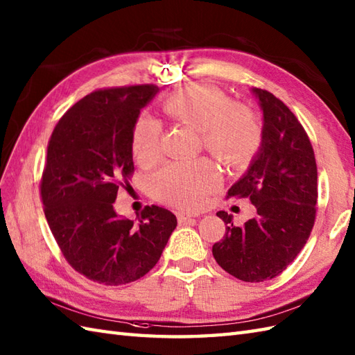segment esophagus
<instances>
[{"mask_svg":"<svg viewBox=\"0 0 355 355\" xmlns=\"http://www.w3.org/2000/svg\"><path fill=\"white\" fill-rule=\"evenodd\" d=\"M196 216H198V215H192V213H184V211H180L178 215H177V219H178L180 224H183V222H187L189 219L196 218Z\"/></svg>","mask_w":355,"mask_h":355,"instance_id":"esophagus-1","label":"esophagus"}]
</instances>
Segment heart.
Segmentation results:
<instances>
[{"instance_id":"heart-1","label":"heart","mask_w":355,"mask_h":355,"mask_svg":"<svg viewBox=\"0 0 355 355\" xmlns=\"http://www.w3.org/2000/svg\"><path fill=\"white\" fill-rule=\"evenodd\" d=\"M163 110L172 119L201 130L204 146L228 166L250 162L261 145L263 131L250 107L234 104L220 89L192 86L178 90L163 101ZM162 125L150 113H140L131 131V150L144 164L157 160ZM220 174L209 159L178 160L164 164L150 178L157 200L180 209H198L219 186Z\"/></svg>"}]
</instances>
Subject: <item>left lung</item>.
<instances>
[{
	"label": "left lung",
	"mask_w": 355,
	"mask_h": 355,
	"mask_svg": "<svg viewBox=\"0 0 355 355\" xmlns=\"http://www.w3.org/2000/svg\"><path fill=\"white\" fill-rule=\"evenodd\" d=\"M263 110V142L248 172L227 198H248L257 215L242 227L225 211V234L213 245L218 265L242 282L260 283L291 265L315 225L318 168L315 151L298 118L265 89H252Z\"/></svg>",
	"instance_id": "1"
}]
</instances>
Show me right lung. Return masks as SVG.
Returning a JSON list of instances; mask_svg holds the SVG:
<instances>
[{
    "label": "right lung",
    "mask_w": 355,
    "mask_h": 355,
    "mask_svg": "<svg viewBox=\"0 0 355 355\" xmlns=\"http://www.w3.org/2000/svg\"><path fill=\"white\" fill-rule=\"evenodd\" d=\"M154 85L105 87L81 98L49 137L40 198L66 261L105 286L142 278L177 227L172 211L146 205L137 224L116 215L118 189L135 172L131 131Z\"/></svg>",
    "instance_id": "1"
}]
</instances>
